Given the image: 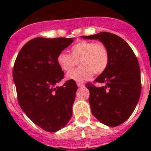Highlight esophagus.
<instances>
[{
  "label": "esophagus",
  "instance_id": "obj_1",
  "mask_svg": "<svg viewBox=\"0 0 151 151\" xmlns=\"http://www.w3.org/2000/svg\"><path fill=\"white\" fill-rule=\"evenodd\" d=\"M77 85H78V87H84V84L82 82H80V81H78L77 82Z\"/></svg>",
  "mask_w": 151,
  "mask_h": 151
}]
</instances>
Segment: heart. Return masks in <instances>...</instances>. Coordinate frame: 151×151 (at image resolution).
Segmentation results:
<instances>
[{
    "mask_svg": "<svg viewBox=\"0 0 151 151\" xmlns=\"http://www.w3.org/2000/svg\"><path fill=\"white\" fill-rule=\"evenodd\" d=\"M80 63L79 68L66 74L69 80L85 81L93 73L100 74L106 70L110 62V53L105 44L90 41H81L71 47L70 54L60 52L57 63L62 70L69 71Z\"/></svg>",
    "mask_w": 151,
    "mask_h": 151,
    "instance_id": "1",
    "label": "heart"
}]
</instances>
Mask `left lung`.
<instances>
[{
  "mask_svg": "<svg viewBox=\"0 0 151 151\" xmlns=\"http://www.w3.org/2000/svg\"><path fill=\"white\" fill-rule=\"evenodd\" d=\"M85 39H98L105 44L110 53L107 68L93 83H104L97 87L88 82V98L92 114L103 124L118 126L129 118L141 93L140 69L131 47L117 35L101 32Z\"/></svg>",
  "mask_w": 151,
  "mask_h": 151,
  "instance_id": "1",
  "label": "left lung"
}]
</instances>
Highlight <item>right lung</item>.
Returning <instances> with one entry per match:
<instances>
[{
  "instance_id": "right-lung-1",
  "label": "right lung",
  "mask_w": 151,
  "mask_h": 151,
  "mask_svg": "<svg viewBox=\"0 0 151 151\" xmlns=\"http://www.w3.org/2000/svg\"><path fill=\"white\" fill-rule=\"evenodd\" d=\"M73 38L36 37L25 44L13 66V80L20 107L37 126L49 132L63 128L72 116L78 86L68 80L61 87L64 72L58 55Z\"/></svg>"
}]
</instances>
